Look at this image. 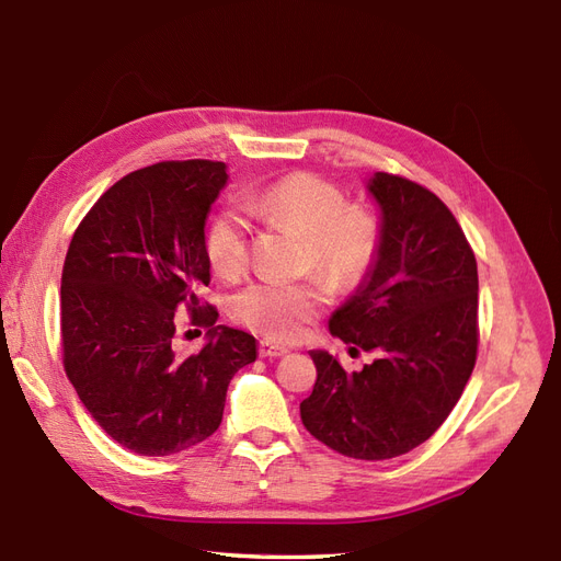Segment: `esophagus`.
Here are the masks:
<instances>
[{
    "label": "esophagus",
    "instance_id": "34e87169",
    "mask_svg": "<svg viewBox=\"0 0 561 561\" xmlns=\"http://www.w3.org/2000/svg\"><path fill=\"white\" fill-rule=\"evenodd\" d=\"M288 352H290L288 347L271 343V340H262V343H259V354H262V357H268V359L283 357V354H288Z\"/></svg>",
    "mask_w": 561,
    "mask_h": 561
}]
</instances>
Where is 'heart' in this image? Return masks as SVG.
Wrapping results in <instances>:
<instances>
[{
  "instance_id": "b5f03b06",
  "label": "heart",
  "mask_w": 561,
  "mask_h": 561,
  "mask_svg": "<svg viewBox=\"0 0 561 561\" xmlns=\"http://www.w3.org/2000/svg\"><path fill=\"white\" fill-rule=\"evenodd\" d=\"M248 211L273 226H290L307 236V268L333 285L352 288L378 252V224L364 209H350L340 190L313 173H290L244 199ZM209 264L226 280L240 278L250 264V221L238 209L218 211L204 240ZM325 290L317 280H256L230 299L242 325L273 340H290L317 317Z\"/></svg>"
}]
</instances>
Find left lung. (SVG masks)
<instances>
[{
    "label": "left lung",
    "instance_id": "8db88e82",
    "mask_svg": "<svg viewBox=\"0 0 561 561\" xmlns=\"http://www.w3.org/2000/svg\"><path fill=\"white\" fill-rule=\"evenodd\" d=\"M366 187L380 209L378 252L328 328L378 359L347 374L333 354L309 352L317 383L299 414L335 453L378 461L426 443L461 398L478 352V268L431 190L383 171Z\"/></svg>",
    "mask_w": 561,
    "mask_h": 561
}]
</instances>
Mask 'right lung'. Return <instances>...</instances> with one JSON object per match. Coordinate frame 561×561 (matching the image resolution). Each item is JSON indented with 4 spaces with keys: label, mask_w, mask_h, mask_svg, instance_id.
<instances>
[{
    "label": "right lung",
    "mask_w": 561,
    "mask_h": 561,
    "mask_svg": "<svg viewBox=\"0 0 561 561\" xmlns=\"http://www.w3.org/2000/svg\"><path fill=\"white\" fill-rule=\"evenodd\" d=\"M228 183L226 163L161 161L123 175L94 202L61 273L64 368L106 435L135 455L167 457L221 426L226 390L256 359V340L216 325L204 226ZM185 308L208 343L172 350Z\"/></svg>",
    "instance_id": "right-lung-1"
}]
</instances>
